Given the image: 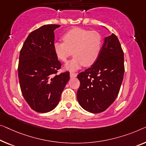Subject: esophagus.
<instances>
[{
  "mask_svg": "<svg viewBox=\"0 0 146 146\" xmlns=\"http://www.w3.org/2000/svg\"><path fill=\"white\" fill-rule=\"evenodd\" d=\"M77 76V73H73V72H70V77L73 78V77H76Z\"/></svg>",
  "mask_w": 146,
  "mask_h": 146,
  "instance_id": "obj_1",
  "label": "esophagus"
}]
</instances>
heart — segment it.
<instances>
[{
  "mask_svg": "<svg viewBox=\"0 0 146 146\" xmlns=\"http://www.w3.org/2000/svg\"><path fill=\"white\" fill-rule=\"evenodd\" d=\"M63 40L64 42H54L53 48L56 56L62 62H66L72 54L75 56L65 66L67 70L76 71L83 65L91 66L100 53L102 38L97 31L73 28L63 35Z\"/></svg>",
  "mask_w": 146,
  "mask_h": 146,
  "instance_id": "b5f03b06",
  "label": "heart"
}]
</instances>
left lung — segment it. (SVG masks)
<instances>
[{
  "mask_svg": "<svg viewBox=\"0 0 146 146\" xmlns=\"http://www.w3.org/2000/svg\"><path fill=\"white\" fill-rule=\"evenodd\" d=\"M125 73L124 53L113 33L105 37L97 60L77 75L80 86L77 100L88 112H103L113 103L120 90Z\"/></svg>",
  "mask_w": 146,
  "mask_h": 146,
  "instance_id": "obj_1",
  "label": "left lung"
}]
</instances>
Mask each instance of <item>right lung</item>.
Masks as SVG:
<instances>
[{"label":"right lung","instance_id":"1","mask_svg":"<svg viewBox=\"0 0 146 146\" xmlns=\"http://www.w3.org/2000/svg\"><path fill=\"white\" fill-rule=\"evenodd\" d=\"M60 25H45L31 32L20 51L18 77L21 93L32 110H53L69 80V72L56 74L61 63L54 51V31Z\"/></svg>","mask_w":146,"mask_h":146}]
</instances>
